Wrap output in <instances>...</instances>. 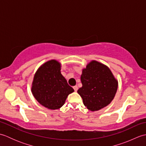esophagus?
<instances>
[{"label": "esophagus", "mask_w": 146, "mask_h": 146, "mask_svg": "<svg viewBox=\"0 0 146 146\" xmlns=\"http://www.w3.org/2000/svg\"><path fill=\"white\" fill-rule=\"evenodd\" d=\"M73 89H74V90H75V92H77L78 88V86H73Z\"/></svg>", "instance_id": "34e87169"}]
</instances>
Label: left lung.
Listing matches in <instances>:
<instances>
[{
  "mask_svg": "<svg viewBox=\"0 0 146 146\" xmlns=\"http://www.w3.org/2000/svg\"><path fill=\"white\" fill-rule=\"evenodd\" d=\"M82 87L78 90L83 104L91 111H97L112 101L118 82L110 70L104 64L92 61L82 70Z\"/></svg>",
  "mask_w": 146,
  "mask_h": 146,
  "instance_id": "obj_1",
  "label": "left lung"
}]
</instances>
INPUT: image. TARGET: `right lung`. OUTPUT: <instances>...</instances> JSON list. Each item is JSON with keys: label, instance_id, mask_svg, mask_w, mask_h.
<instances>
[{"label": "right lung", "instance_id": "obj_1", "mask_svg": "<svg viewBox=\"0 0 146 146\" xmlns=\"http://www.w3.org/2000/svg\"><path fill=\"white\" fill-rule=\"evenodd\" d=\"M31 91L42 106L51 110L61 108L74 92L61 73V64L54 60L41 65L34 76Z\"/></svg>", "mask_w": 146, "mask_h": 146}]
</instances>
